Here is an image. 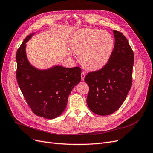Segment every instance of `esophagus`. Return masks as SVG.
<instances>
[{
  "label": "esophagus",
  "mask_w": 153,
  "mask_h": 153,
  "mask_svg": "<svg viewBox=\"0 0 153 153\" xmlns=\"http://www.w3.org/2000/svg\"><path fill=\"white\" fill-rule=\"evenodd\" d=\"M85 76V72L82 71V72L81 73V80H82V81H83V80H84Z\"/></svg>",
  "instance_id": "obj_1"
}]
</instances>
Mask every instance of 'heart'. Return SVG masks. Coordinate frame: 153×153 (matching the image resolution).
I'll return each mask as SVG.
<instances>
[{
	"mask_svg": "<svg viewBox=\"0 0 153 153\" xmlns=\"http://www.w3.org/2000/svg\"><path fill=\"white\" fill-rule=\"evenodd\" d=\"M69 45L73 52L79 55L81 65L94 71L108 62L113 53L114 41L106 31L83 29L73 36Z\"/></svg>",
	"mask_w": 153,
	"mask_h": 153,
	"instance_id": "obj_1",
	"label": "heart"
}]
</instances>
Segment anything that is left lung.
<instances>
[{
  "instance_id": "1",
  "label": "left lung",
  "mask_w": 153,
  "mask_h": 153,
  "mask_svg": "<svg viewBox=\"0 0 153 153\" xmlns=\"http://www.w3.org/2000/svg\"><path fill=\"white\" fill-rule=\"evenodd\" d=\"M113 32L115 45L108 62L84 78L89 87L87 104L100 115H110L121 107L132 85L133 52L121 32Z\"/></svg>"
}]
</instances>
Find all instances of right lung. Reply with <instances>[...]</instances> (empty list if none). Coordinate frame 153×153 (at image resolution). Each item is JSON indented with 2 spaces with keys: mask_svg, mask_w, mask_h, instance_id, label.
<instances>
[{
  "mask_svg": "<svg viewBox=\"0 0 153 153\" xmlns=\"http://www.w3.org/2000/svg\"><path fill=\"white\" fill-rule=\"evenodd\" d=\"M29 35L16 52V80L32 112L46 119L59 116L65 109L68 96L81 80V68L56 66L46 70L32 66L25 54Z\"/></svg>",
  "mask_w": 153,
  "mask_h": 153,
  "instance_id": "right-lung-1",
  "label": "right lung"
}]
</instances>
